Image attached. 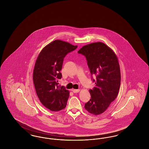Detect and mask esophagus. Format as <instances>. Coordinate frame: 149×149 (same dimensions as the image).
<instances>
[{
  "instance_id": "34e87169",
  "label": "esophagus",
  "mask_w": 149,
  "mask_h": 149,
  "mask_svg": "<svg viewBox=\"0 0 149 149\" xmlns=\"http://www.w3.org/2000/svg\"><path fill=\"white\" fill-rule=\"evenodd\" d=\"M72 91L74 93H77L79 92L80 89H72Z\"/></svg>"
}]
</instances>
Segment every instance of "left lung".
<instances>
[{
  "label": "left lung",
  "instance_id": "8db88e82",
  "mask_svg": "<svg viewBox=\"0 0 149 149\" xmlns=\"http://www.w3.org/2000/svg\"><path fill=\"white\" fill-rule=\"evenodd\" d=\"M86 57L87 64L95 86L89 90L91 99L85 104L90 113H103L116 98L120 90V72L117 57L113 51L103 43H92L78 51Z\"/></svg>",
  "mask_w": 149,
  "mask_h": 149
}]
</instances>
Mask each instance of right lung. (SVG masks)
I'll use <instances>...</instances> for the list:
<instances>
[{
	"mask_svg": "<svg viewBox=\"0 0 149 149\" xmlns=\"http://www.w3.org/2000/svg\"><path fill=\"white\" fill-rule=\"evenodd\" d=\"M77 47L55 40L43 49L36 60L33 73L36 92L41 103L51 111H59L66 106L69 92L58 85V81L62 77L64 57Z\"/></svg>",
	"mask_w": 149,
	"mask_h": 149,
	"instance_id": "obj_1",
	"label": "right lung"
}]
</instances>
